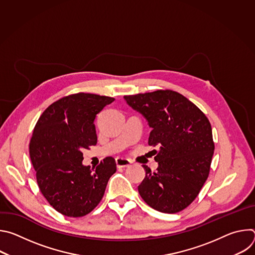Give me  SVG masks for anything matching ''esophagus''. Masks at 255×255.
<instances>
[{
  "label": "esophagus",
  "mask_w": 255,
  "mask_h": 255,
  "mask_svg": "<svg viewBox=\"0 0 255 255\" xmlns=\"http://www.w3.org/2000/svg\"><path fill=\"white\" fill-rule=\"evenodd\" d=\"M116 164H117L118 168H123V167H128L131 164V161L129 159H126L123 157H117Z\"/></svg>",
  "instance_id": "esophagus-1"
}]
</instances>
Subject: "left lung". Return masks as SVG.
Returning <instances> with one entry per match:
<instances>
[{
  "label": "left lung",
  "instance_id": "obj_1",
  "mask_svg": "<svg viewBox=\"0 0 255 255\" xmlns=\"http://www.w3.org/2000/svg\"><path fill=\"white\" fill-rule=\"evenodd\" d=\"M127 104L152 128L148 144L158 162L155 172L143 165L141 198L162 213L186 209L199 195L210 172L215 149L211 124L186 97L170 90L124 96Z\"/></svg>",
  "mask_w": 255,
  "mask_h": 255
}]
</instances>
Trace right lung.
<instances>
[{
    "label": "right lung",
    "instance_id": "obj_1",
    "mask_svg": "<svg viewBox=\"0 0 255 255\" xmlns=\"http://www.w3.org/2000/svg\"><path fill=\"white\" fill-rule=\"evenodd\" d=\"M114 98L79 93L51 104L36 123L29 144L40 192L67 217H83L101 202L108 180L116 172L113 157L96 167L83 164V150L97 144L94 121Z\"/></svg>",
    "mask_w": 255,
    "mask_h": 255
}]
</instances>
